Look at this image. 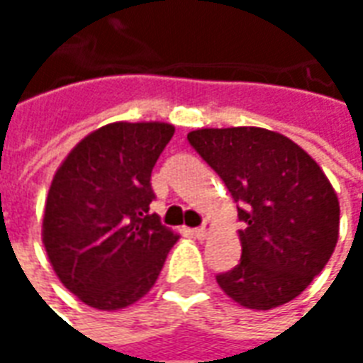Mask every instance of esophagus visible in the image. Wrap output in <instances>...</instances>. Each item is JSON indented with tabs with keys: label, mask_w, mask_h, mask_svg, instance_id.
Returning <instances> with one entry per match:
<instances>
[{
	"label": "esophagus",
	"mask_w": 363,
	"mask_h": 363,
	"mask_svg": "<svg viewBox=\"0 0 363 363\" xmlns=\"http://www.w3.org/2000/svg\"><path fill=\"white\" fill-rule=\"evenodd\" d=\"M210 230H212V220H204V224L200 225V228H194L192 234H194L196 240H206L208 234H210Z\"/></svg>",
	"instance_id": "obj_1"
}]
</instances>
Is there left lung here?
Wrapping results in <instances>:
<instances>
[{
    "mask_svg": "<svg viewBox=\"0 0 363 363\" xmlns=\"http://www.w3.org/2000/svg\"><path fill=\"white\" fill-rule=\"evenodd\" d=\"M240 204L242 259L216 275L234 303L271 311L293 301L324 269L338 242L340 204L303 147L263 128H202L189 133Z\"/></svg>",
    "mask_w": 363,
    "mask_h": 363,
    "instance_id": "8db88e82",
    "label": "left lung"
}]
</instances>
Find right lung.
<instances>
[{"instance_id":"1","label":"right lung","mask_w":363,"mask_h":363,"mask_svg":"<svg viewBox=\"0 0 363 363\" xmlns=\"http://www.w3.org/2000/svg\"><path fill=\"white\" fill-rule=\"evenodd\" d=\"M174 133L163 121H116L86 135L50 182L43 243L84 305L120 311L155 285L179 234L149 212L151 171Z\"/></svg>"}]
</instances>
